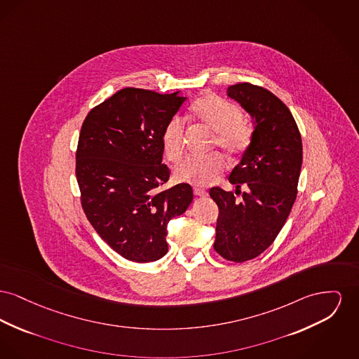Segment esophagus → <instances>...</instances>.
<instances>
[{
    "instance_id": "obj_1",
    "label": "esophagus",
    "mask_w": 359,
    "mask_h": 359,
    "mask_svg": "<svg viewBox=\"0 0 359 359\" xmlns=\"http://www.w3.org/2000/svg\"><path fill=\"white\" fill-rule=\"evenodd\" d=\"M194 194L196 196H206L208 195V191L201 189V187H194Z\"/></svg>"
}]
</instances>
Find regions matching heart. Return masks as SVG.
I'll return each mask as SVG.
<instances>
[{
	"instance_id": "obj_1",
	"label": "heart",
	"mask_w": 359,
	"mask_h": 359,
	"mask_svg": "<svg viewBox=\"0 0 359 359\" xmlns=\"http://www.w3.org/2000/svg\"><path fill=\"white\" fill-rule=\"evenodd\" d=\"M191 118L215 133L212 145L229 158L243 156L252 142V127L241 119L240 107L221 96L209 93L196 99L191 106ZM184 135L186 121L179 115L170 116L163 128L161 144L167 158L173 164L183 158ZM224 168L225 163L217 153L190 157L176 168L175 177L183 183L205 186L217 179Z\"/></svg>"
}]
</instances>
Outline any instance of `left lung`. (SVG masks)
Instances as JSON below:
<instances>
[{
  "instance_id": "1",
  "label": "left lung",
  "mask_w": 359,
  "mask_h": 359,
  "mask_svg": "<svg viewBox=\"0 0 359 359\" xmlns=\"http://www.w3.org/2000/svg\"><path fill=\"white\" fill-rule=\"evenodd\" d=\"M255 119L252 142L234 167L233 191L211 187L218 206L214 250L243 263L264 252L285 225L297 198L302 141L290 109L263 86L240 83L228 88ZM246 191L241 192V187ZM241 194L238 201L236 195Z\"/></svg>"
}]
</instances>
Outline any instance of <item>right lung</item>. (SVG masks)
Here are the masks:
<instances>
[{
    "mask_svg": "<svg viewBox=\"0 0 359 359\" xmlns=\"http://www.w3.org/2000/svg\"><path fill=\"white\" fill-rule=\"evenodd\" d=\"M186 97L141 88H123L93 107L81 126L76 177L90 225L122 257L148 263L168 251L167 226L192 202L180 183L161 190V134Z\"/></svg>",
    "mask_w": 359,
    "mask_h": 359,
    "instance_id": "1",
    "label": "right lung"
}]
</instances>
